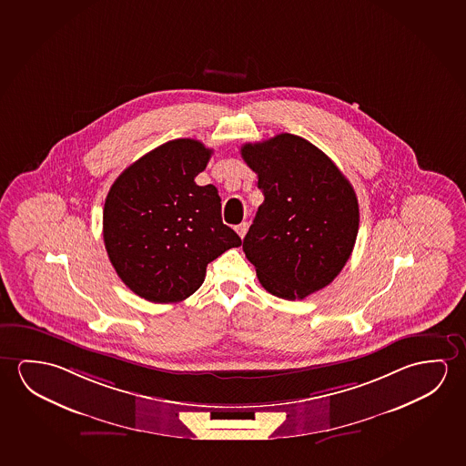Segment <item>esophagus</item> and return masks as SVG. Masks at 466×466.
<instances>
[{"label": "esophagus", "instance_id": "34e87169", "mask_svg": "<svg viewBox=\"0 0 466 466\" xmlns=\"http://www.w3.org/2000/svg\"><path fill=\"white\" fill-rule=\"evenodd\" d=\"M237 234L240 236V238H244L245 234H247V230H248V222H242V224H238L236 226Z\"/></svg>", "mask_w": 466, "mask_h": 466}]
</instances>
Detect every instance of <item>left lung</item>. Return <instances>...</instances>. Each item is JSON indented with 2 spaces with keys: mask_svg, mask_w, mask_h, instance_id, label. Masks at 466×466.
<instances>
[{
  "mask_svg": "<svg viewBox=\"0 0 466 466\" xmlns=\"http://www.w3.org/2000/svg\"><path fill=\"white\" fill-rule=\"evenodd\" d=\"M240 151L265 195L244 238L259 284L284 300L329 286L359 234L350 182L328 155L292 134L245 144Z\"/></svg>",
  "mask_w": 466,
  "mask_h": 466,
  "instance_id": "1",
  "label": "left lung"
}]
</instances>
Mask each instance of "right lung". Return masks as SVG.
Here are the masks:
<instances>
[{"label": "right lung", "instance_id": "1", "mask_svg": "<svg viewBox=\"0 0 466 466\" xmlns=\"http://www.w3.org/2000/svg\"><path fill=\"white\" fill-rule=\"evenodd\" d=\"M211 153L194 138L166 142L124 169L107 192V257L145 300H186L203 284L208 263L242 245L222 222L216 187L195 184Z\"/></svg>", "mask_w": 466, "mask_h": 466}]
</instances>
